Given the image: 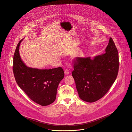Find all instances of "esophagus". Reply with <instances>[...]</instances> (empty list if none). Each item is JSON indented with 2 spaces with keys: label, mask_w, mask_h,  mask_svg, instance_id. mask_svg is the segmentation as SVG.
Returning <instances> with one entry per match:
<instances>
[{
  "label": "esophagus",
  "mask_w": 132,
  "mask_h": 132,
  "mask_svg": "<svg viewBox=\"0 0 132 132\" xmlns=\"http://www.w3.org/2000/svg\"><path fill=\"white\" fill-rule=\"evenodd\" d=\"M69 70H65V71H64V74H65V75H69Z\"/></svg>",
  "instance_id": "obj_1"
}]
</instances>
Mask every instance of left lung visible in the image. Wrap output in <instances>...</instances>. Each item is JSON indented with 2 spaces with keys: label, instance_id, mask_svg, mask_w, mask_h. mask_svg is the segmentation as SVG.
Segmentation results:
<instances>
[{
  "label": "left lung",
  "instance_id": "obj_1",
  "mask_svg": "<svg viewBox=\"0 0 132 132\" xmlns=\"http://www.w3.org/2000/svg\"><path fill=\"white\" fill-rule=\"evenodd\" d=\"M105 53L94 57H76L72 76L80 98L89 103L103 97L112 85L118 75L119 57L111 38Z\"/></svg>",
  "mask_w": 132,
  "mask_h": 132
}]
</instances>
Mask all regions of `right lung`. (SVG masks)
Returning <instances> with one entry per match:
<instances>
[{
	"mask_svg": "<svg viewBox=\"0 0 132 132\" xmlns=\"http://www.w3.org/2000/svg\"><path fill=\"white\" fill-rule=\"evenodd\" d=\"M18 43L13 58V70L20 88L34 102L47 106L56 99L57 89L64 76L61 67L51 69H38L26 66L21 59Z\"/></svg>",
	"mask_w": 132,
	"mask_h": 132,
	"instance_id": "right-lung-1",
	"label": "right lung"
}]
</instances>
